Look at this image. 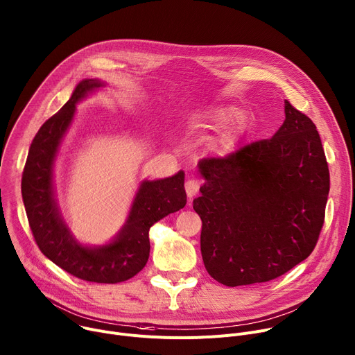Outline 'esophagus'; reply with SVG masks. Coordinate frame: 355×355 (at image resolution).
<instances>
[{
  "label": "esophagus",
  "mask_w": 355,
  "mask_h": 355,
  "mask_svg": "<svg viewBox=\"0 0 355 355\" xmlns=\"http://www.w3.org/2000/svg\"><path fill=\"white\" fill-rule=\"evenodd\" d=\"M184 189H186V193L189 198H193V196H196L199 193V189H200V182L198 179H189L186 183H184Z\"/></svg>",
  "instance_id": "esophagus-1"
}]
</instances>
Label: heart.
Here are the masks:
<instances>
[{
	"label": "heart",
	"mask_w": 355,
	"mask_h": 355,
	"mask_svg": "<svg viewBox=\"0 0 355 355\" xmlns=\"http://www.w3.org/2000/svg\"><path fill=\"white\" fill-rule=\"evenodd\" d=\"M216 116L220 121H231L235 116H237V112H235V110H232V108H224V110H220Z\"/></svg>",
	"instance_id": "1"
}]
</instances>
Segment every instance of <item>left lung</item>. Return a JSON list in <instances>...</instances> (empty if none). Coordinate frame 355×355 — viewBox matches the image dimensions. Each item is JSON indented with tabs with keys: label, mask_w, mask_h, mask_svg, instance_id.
Returning <instances> with one entry per match:
<instances>
[{
	"label": "left lung",
	"mask_w": 355,
	"mask_h": 355,
	"mask_svg": "<svg viewBox=\"0 0 355 355\" xmlns=\"http://www.w3.org/2000/svg\"><path fill=\"white\" fill-rule=\"evenodd\" d=\"M272 138L198 168L206 183L193 209L210 277L225 286L268 282L304 261L324 223L330 173L316 125L285 101Z\"/></svg>",
	"instance_id": "obj_1"
}]
</instances>
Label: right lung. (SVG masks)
<instances>
[{
    "mask_svg": "<svg viewBox=\"0 0 355 355\" xmlns=\"http://www.w3.org/2000/svg\"><path fill=\"white\" fill-rule=\"evenodd\" d=\"M103 83L87 78L77 85L70 100L35 135L22 172V199L36 245L53 263L73 277L96 284L131 279L149 258V228L186 206L184 173L144 182L137 193L127 224L118 237L100 248L82 247L59 217L53 199V161L69 128L76 103Z\"/></svg>",
    "mask_w": 355,
    "mask_h": 355,
    "instance_id": "obj_1",
    "label": "right lung"
}]
</instances>
